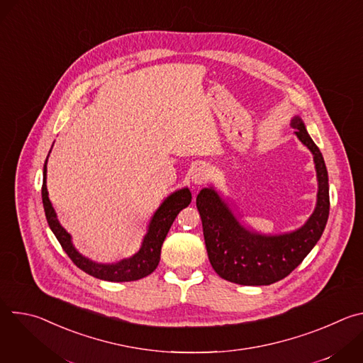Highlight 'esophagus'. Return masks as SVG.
I'll use <instances>...</instances> for the list:
<instances>
[{"instance_id":"34e87169","label":"esophagus","mask_w":363,"mask_h":363,"mask_svg":"<svg viewBox=\"0 0 363 363\" xmlns=\"http://www.w3.org/2000/svg\"><path fill=\"white\" fill-rule=\"evenodd\" d=\"M206 179H208V171H206L203 167H198V168L192 169V172H191V182L195 186H199V185L205 184Z\"/></svg>"}]
</instances>
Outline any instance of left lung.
Wrapping results in <instances>:
<instances>
[{
  "label": "left lung",
  "mask_w": 363,
  "mask_h": 363,
  "mask_svg": "<svg viewBox=\"0 0 363 363\" xmlns=\"http://www.w3.org/2000/svg\"><path fill=\"white\" fill-rule=\"evenodd\" d=\"M291 126L297 139L313 155L318 178L316 206L307 221L287 233L264 234L247 228L228 201L210 185L196 195L203 240L216 273L241 286H269L287 277L320 240L329 218V178L322 152L294 116Z\"/></svg>",
  "instance_id": "obj_1"
}]
</instances>
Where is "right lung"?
<instances>
[{"instance_id": "right-lung-1", "label": "right lung", "mask_w": 363, "mask_h": 363, "mask_svg": "<svg viewBox=\"0 0 363 363\" xmlns=\"http://www.w3.org/2000/svg\"><path fill=\"white\" fill-rule=\"evenodd\" d=\"M50 152L47 155V160L43 168V188H41L43 206H44V213H45V218L50 230L53 231V234L59 240L63 250L72 258V262L80 270H83L84 273L96 279L106 280V281H116V283L135 281L153 273L155 269H157L160 264L161 248L172 223L175 221L179 211L191 203L192 195L188 186H184L181 189L171 192L162 201V203L158 206V210L153 213L147 224L146 234L143 235V240L140 242V247L133 255L128 258H122V260L116 263H97L90 260L89 257L83 255L82 252H79V250L74 247L72 241V235L60 224L57 218V213L53 208V203H51L48 198L45 182H47V161L50 157Z\"/></svg>"}]
</instances>
